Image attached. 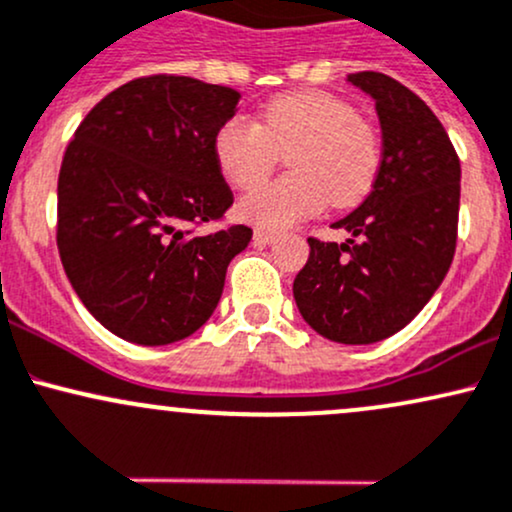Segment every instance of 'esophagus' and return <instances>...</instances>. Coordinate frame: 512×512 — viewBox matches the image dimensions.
Returning <instances> with one entry per match:
<instances>
[{"label":"esophagus","mask_w":512,"mask_h":512,"mask_svg":"<svg viewBox=\"0 0 512 512\" xmlns=\"http://www.w3.org/2000/svg\"><path fill=\"white\" fill-rule=\"evenodd\" d=\"M278 239V232H268V229H256L254 244H273Z\"/></svg>","instance_id":"obj_1"}]
</instances>
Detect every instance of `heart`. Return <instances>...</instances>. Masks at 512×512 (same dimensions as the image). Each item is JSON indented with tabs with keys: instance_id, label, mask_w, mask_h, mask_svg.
Returning <instances> with one entry per match:
<instances>
[{
	"instance_id": "obj_1",
	"label": "heart",
	"mask_w": 512,
	"mask_h": 512,
	"mask_svg": "<svg viewBox=\"0 0 512 512\" xmlns=\"http://www.w3.org/2000/svg\"><path fill=\"white\" fill-rule=\"evenodd\" d=\"M280 151L291 153L293 174L239 200V215L256 227H290L329 200L350 208L372 191L382 166L377 132L346 101L321 91L278 96L263 106L258 123L234 116L215 135L217 164L239 188L265 178Z\"/></svg>"
}]
</instances>
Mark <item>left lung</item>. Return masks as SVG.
<instances>
[{
	"label": "left lung",
	"mask_w": 512,
	"mask_h": 512,
	"mask_svg": "<svg viewBox=\"0 0 512 512\" xmlns=\"http://www.w3.org/2000/svg\"><path fill=\"white\" fill-rule=\"evenodd\" d=\"M348 84L375 101L380 174L363 203L333 222L350 239H309L292 295L319 336L367 346L404 329L450 271L462 169L440 120L404 84L382 72L348 74Z\"/></svg>",
	"instance_id": "8db88e82"
}]
</instances>
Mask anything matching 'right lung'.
Returning a JSON list of instances; mask_svg holds the SVG:
<instances>
[{
  "label": "right lung",
  "mask_w": 512,
  "mask_h": 512,
  "mask_svg": "<svg viewBox=\"0 0 512 512\" xmlns=\"http://www.w3.org/2000/svg\"><path fill=\"white\" fill-rule=\"evenodd\" d=\"M239 99L193 77H142L74 132L57 181V249L91 317L123 341L166 346L198 331L249 246L244 225L188 229L232 205L215 135Z\"/></svg>",
  "instance_id": "add662e5"
}]
</instances>
